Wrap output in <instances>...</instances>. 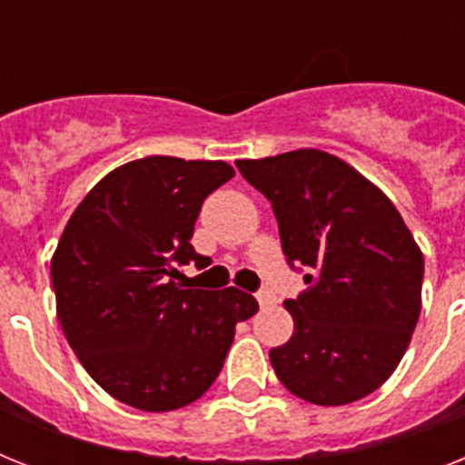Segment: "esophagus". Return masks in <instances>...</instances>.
I'll list each match as a JSON object with an SVG mask.
<instances>
[{
	"label": "esophagus",
	"mask_w": 465,
	"mask_h": 465,
	"mask_svg": "<svg viewBox=\"0 0 465 465\" xmlns=\"http://www.w3.org/2000/svg\"><path fill=\"white\" fill-rule=\"evenodd\" d=\"M256 302H259V306L263 309V306L273 304V297H271L268 292H259V294H256Z\"/></svg>",
	"instance_id": "obj_1"
}]
</instances>
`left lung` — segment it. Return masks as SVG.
I'll return each mask as SVG.
<instances>
[{"mask_svg": "<svg viewBox=\"0 0 465 465\" xmlns=\"http://www.w3.org/2000/svg\"><path fill=\"white\" fill-rule=\"evenodd\" d=\"M271 202L290 263L309 290L285 299L294 332L271 349L299 399L342 406L375 392L399 366L420 316L423 252L385 192L321 149L235 161Z\"/></svg>", "mask_w": 465, "mask_h": 465, "instance_id": "obj_1", "label": "left lung"}]
</instances>
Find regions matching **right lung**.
Instances as JSON below:
<instances>
[{
	"mask_svg": "<svg viewBox=\"0 0 465 465\" xmlns=\"http://www.w3.org/2000/svg\"><path fill=\"white\" fill-rule=\"evenodd\" d=\"M235 175L225 161L147 156L106 173L52 256L56 316L104 392L175 411L213 385L235 325L259 311L237 287L183 290L178 266H209L190 244L202 202Z\"/></svg>",
	"mask_w": 465,
	"mask_h": 465,
	"instance_id": "obj_1",
	"label": "right lung"
}]
</instances>
